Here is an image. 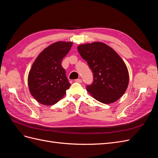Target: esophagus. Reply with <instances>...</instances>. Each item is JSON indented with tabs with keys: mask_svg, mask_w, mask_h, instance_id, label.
Wrapping results in <instances>:
<instances>
[{
	"mask_svg": "<svg viewBox=\"0 0 158 158\" xmlns=\"http://www.w3.org/2000/svg\"><path fill=\"white\" fill-rule=\"evenodd\" d=\"M75 82H78V83H81V82H82V79L78 78V79H76V80H75Z\"/></svg>",
	"mask_w": 158,
	"mask_h": 158,
	"instance_id": "34e87169",
	"label": "esophagus"
}]
</instances>
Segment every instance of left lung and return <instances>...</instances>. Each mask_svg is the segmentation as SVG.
Returning a JSON list of instances; mask_svg holds the SVG:
<instances>
[{
  "mask_svg": "<svg viewBox=\"0 0 158 158\" xmlns=\"http://www.w3.org/2000/svg\"><path fill=\"white\" fill-rule=\"evenodd\" d=\"M78 51L94 75L92 84L86 85L88 92L103 103L116 102L125 94L129 81L127 67L120 56L102 42L80 45Z\"/></svg>",
  "mask_w": 158,
  "mask_h": 158,
  "instance_id": "8db88e82",
  "label": "left lung"
}]
</instances>
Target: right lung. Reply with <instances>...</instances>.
I'll list each match as a JSON object with an SVG mask.
<instances>
[{
    "label": "right lung",
    "instance_id": "obj_1",
    "mask_svg": "<svg viewBox=\"0 0 158 158\" xmlns=\"http://www.w3.org/2000/svg\"><path fill=\"white\" fill-rule=\"evenodd\" d=\"M73 43L58 41L48 46L38 55L28 74V86L32 96L45 106H51L64 97L70 84L62 60Z\"/></svg>",
    "mask_w": 158,
    "mask_h": 158
}]
</instances>
